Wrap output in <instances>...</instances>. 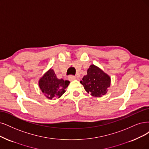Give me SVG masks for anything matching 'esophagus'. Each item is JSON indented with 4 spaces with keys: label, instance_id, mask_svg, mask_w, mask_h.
Segmentation results:
<instances>
[{
    "label": "esophagus",
    "instance_id": "esophagus-1",
    "mask_svg": "<svg viewBox=\"0 0 149 149\" xmlns=\"http://www.w3.org/2000/svg\"><path fill=\"white\" fill-rule=\"evenodd\" d=\"M68 79H69V80H70V81H73V80H74L76 79V77H75V76H74V75H69V76L68 77Z\"/></svg>",
    "mask_w": 149,
    "mask_h": 149
}]
</instances>
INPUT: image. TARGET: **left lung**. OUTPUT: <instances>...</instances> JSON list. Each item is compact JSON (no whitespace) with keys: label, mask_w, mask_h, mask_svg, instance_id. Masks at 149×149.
<instances>
[{"label":"left lung","mask_w":149,"mask_h":149,"mask_svg":"<svg viewBox=\"0 0 149 149\" xmlns=\"http://www.w3.org/2000/svg\"><path fill=\"white\" fill-rule=\"evenodd\" d=\"M80 84L91 96L100 97L107 93V89L111 85V77L100 68L92 64Z\"/></svg>","instance_id":"1"}]
</instances>
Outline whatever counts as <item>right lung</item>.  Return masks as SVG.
<instances>
[{
    "mask_svg": "<svg viewBox=\"0 0 149 149\" xmlns=\"http://www.w3.org/2000/svg\"><path fill=\"white\" fill-rule=\"evenodd\" d=\"M70 81L58 79L53 69H50L38 81V85L42 93L49 100L59 98L65 93Z\"/></svg>",
    "mask_w": 149,
    "mask_h": 149,
    "instance_id": "obj_1",
    "label": "right lung"
}]
</instances>
